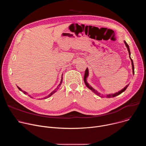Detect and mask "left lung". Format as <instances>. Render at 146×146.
I'll return each instance as SVG.
<instances>
[{
    "mask_svg": "<svg viewBox=\"0 0 146 146\" xmlns=\"http://www.w3.org/2000/svg\"><path fill=\"white\" fill-rule=\"evenodd\" d=\"M123 42H124V43H125V46L127 47V49H128V52H129V58H130V59H131V64H132V73H133V74H134V65H133V60L131 59V52H130V49H129V46H128V44L127 43V42L125 41H123ZM88 76H89V72H88V68H87V69L86 70V72H85V74H84V82H85V84H86V86H87V88H88L90 90H91L94 93H95V94H96L97 95H98L99 96H100V98H104V97H106V98H113V97H115V96H118V95H119V94H121L122 92H124L126 90V89L127 88V87H128V86H129V84H128V85H127L123 89H122L121 90H120L119 91H118V92H115V93H114V94H106V95H103V94H101L100 93H99L97 90H95L93 87H92L89 84H88V81H87V78H88Z\"/></svg>",
    "mask_w": 146,
    "mask_h": 146,
    "instance_id": "1",
    "label": "left lung"
}]
</instances>
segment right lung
Listing matches in <instances>:
<instances>
[{
  "label": "right lung",
  "mask_w": 146,
  "mask_h": 146,
  "mask_svg": "<svg viewBox=\"0 0 146 146\" xmlns=\"http://www.w3.org/2000/svg\"><path fill=\"white\" fill-rule=\"evenodd\" d=\"M63 74H62V77H61V80H60V83H59V84L58 86V87H57V88L55 90H54L52 92H51L48 96H46V97H44V98H42V99H46V98H49L50 96H51L52 95H53L54 93H55L56 91H57V90L59 89V87L60 86V85H61V84H62V80H63ZM17 87H18V88L19 89V90H20L21 91H22L24 94H25V95H28V92H25V91H23L19 87H18L17 86ZM28 96H30L31 98H32V97H31V95H28Z\"/></svg>",
  "instance_id": "1"
}]
</instances>
